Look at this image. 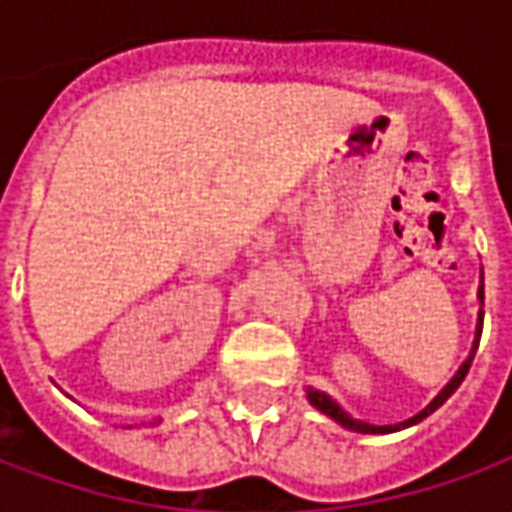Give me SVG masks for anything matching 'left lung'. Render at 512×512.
I'll use <instances>...</instances> for the list:
<instances>
[{"label":"left lung","instance_id":"1","mask_svg":"<svg viewBox=\"0 0 512 512\" xmlns=\"http://www.w3.org/2000/svg\"><path fill=\"white\" fill-rule=\"evenodd\" d=\"M477 298H479V315H477V331H474V345H471V354L465 357V362L457 368V373L451 376L449 382H446V387L440 390L438 396L432 398L429 404H426L424 410L418 412V415H412V418H407V421H401V424H387V426H376V424H368V421H359V418H354L351 412L343 410V404H337L334 398L329 396V393H323V390H315V387H306V398H309V404L315 407V410H320L323 415H329L331 421H337V424L343 426V429H348V432H359V435H390V432H398V429H407V426H415L421 424L424 418H429L432 412L438 410V407H443L446 404V398L463 384L465 373H468V368H471V362H474V354H477V345H479V334H482V303H485V284H482V276H479V290H477Z\"/></svg>","mask_w":512,"mask_h":512}]
</instances>
